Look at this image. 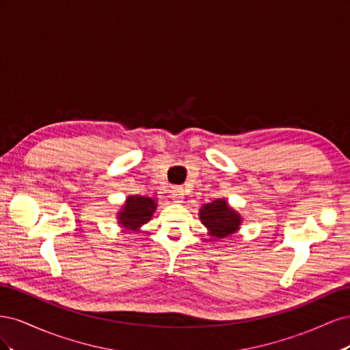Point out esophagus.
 I'll return each mask as SVG.
<instances>
[{
    "label": "esophagus",
    "instance_id": "obj_1",
    "mask_svg": "<svg viewBox=\"0 0 350 350\" xmlns=\"http://www.w3.org/2000/svg\"><path fill=\"white\" fill-rule=\"evenodd\" d=\"M185 196V189L183 187H174L172 189V197L176 200V201H181Z\"/></svg>",
    "mask_w": 350,
    "mask_h": 350
}]
</instances>
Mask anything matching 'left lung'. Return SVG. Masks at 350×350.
<instances>
[{
  "instance_id": "left-lung-1",
  "label": "left lung",
  "mask_w": 350,
  "mask_h": 350,
  "mask_svg": "<svg viewBox=\"0 0 350 350\" xmlns=\"http://www.w3.org/2000/svg\"><path fill=\"white\" fill-rule=\"evenodd\" d=\"M200 219L211 237L225 238L235 234L241 224V217L232 210L225 200L217 198L207 203L200 210Z\"/></svg>"
}]
</instances>
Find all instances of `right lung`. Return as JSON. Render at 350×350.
<instances>
[{"label": "right lung", "mask_w": 350, "mask_h": 350, "mask_svg": "<svg viewBox=\"0 0 350 350\" xmlns=\"http://www.w3.org/2000/svg\"><path fill=\"white\" fill-rule=\"evenodd\" d=\"M156 208L154 200L142 196H130L125 201L122 213H120V224L124 228L137 229L146 224Z\"/></svg>", "instance_id": "1"}]
</instances>
